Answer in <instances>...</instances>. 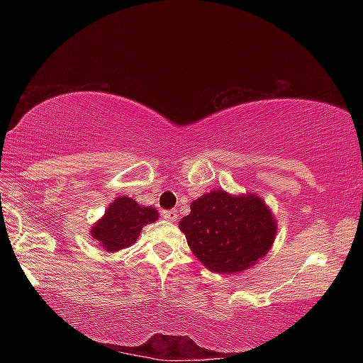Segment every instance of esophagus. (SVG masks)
<instances>
[{"mask_svg": "<svg viewBox=\"0 0 363 363\" xmlns=\"http://www.w3.org/2000/svg\"><path fill=\"white\" fill-rule=\"evenodd\" d=\"M162 216L167 219V220H171V223H174V220L177 219V211L176 210H168V211H163Z\"/></svg>", "mask_w": 363, "mask_h": 363, "instance_id": "obj_1", "label": "esophagus"}]
</instances>
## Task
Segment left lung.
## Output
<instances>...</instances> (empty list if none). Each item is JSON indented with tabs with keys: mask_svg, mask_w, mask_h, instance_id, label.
Wrapping results in <instances>:
<instances>
[{
	"mask_svg": "<svg viewBox=\"0 0 363 363\" xmlns=\"http://www.w3.org/2000/svg\"><path fill=\"white\" fill-rule=\"evenodd\" d=\"M179 229L206 269L237 274L269 253L277 220L259 195H230L218 189L192 201Z\"/></svg>",
	"mask_w": 363,
	"mask_h": 363,
	"instance_id": "obj_1",
	"label": "left lung"
}]
</instances>
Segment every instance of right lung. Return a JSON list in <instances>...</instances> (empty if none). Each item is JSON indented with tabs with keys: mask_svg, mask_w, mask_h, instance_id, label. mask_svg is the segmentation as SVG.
<instances>
[{
	"mask_svg": "<svg viewBox=\"0 0 363 363\" xmlns=\"http://www.w3.org/2000/svg\"><path fill=\"white\" fill-rule=\"evenodd\" d=\"M158 211L152 206L139 205L130 196H118L108 205L107 211L91 227V237L106 251H120L138 240L147 224L155 223Z\"/></svg>",
	"mask_w": 363,
	"mask_h": 363,
	"instance_id": "1",
	"label": "right lung"
}]
</instances>
